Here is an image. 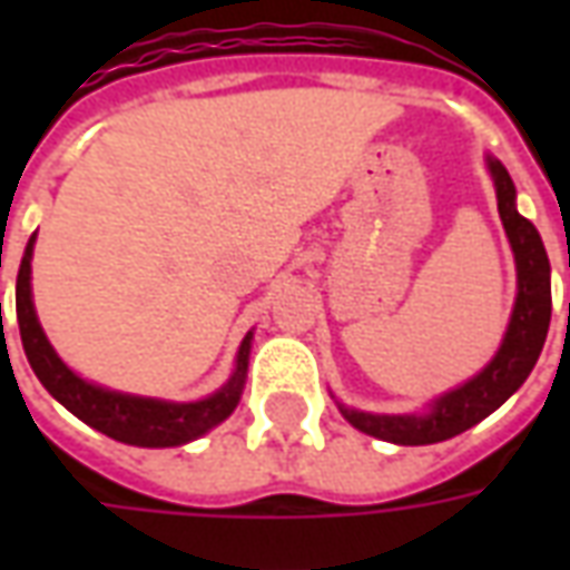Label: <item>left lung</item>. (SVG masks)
<instances>
[{
  "label": "left lung",
  "instance_id": "left-lung-1",
  "mask_svg": "<svg viewBox=\"0 0 570 570\" xmlns=\"http://www.w3.org/2000/svg\"><path fill=\"white\" fill-rule=\"evenodd\" d=\"M485 164L494 179L498 213L515 259V302L503 342L473 379L430 400L424 412L375 415L338 403V412L345 415L347 424H354L375 440L396 442V445H430V442L452 440L482 419H489L494 409H501L525 384L543 351L552 314L550 259L538 228L515 210V186L507 167L491 155H485Z\"/></svg>",
  "mask_w": 570,
  "mask_h": 570
}]
</instances>
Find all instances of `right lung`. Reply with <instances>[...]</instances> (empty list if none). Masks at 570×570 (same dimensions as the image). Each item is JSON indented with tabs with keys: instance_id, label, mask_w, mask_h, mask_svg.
Instances as JSON below:
<instances>
[{
	"instance_id": "1",
	"label": "right lung",
	"mask_w": 570,
	"mask_h": 570,
	"mask_svg": "<svg viewBox=\"0 0 570 570\" xmlns=\"http://www.w3.org/2000/svg\"><path fill=\"white\" fill-rule=\"evenodd\" d=\"M32 247H36V235L30 237V244L23 249L18 289H14L20 342H23V354L30 360L36 379L45 384V391L55 396L60 406H67L76 419L91 424L94 430H100L106 436L128 442V445H142V449L186 445V442L204 436L216 424H223L235 412L240 394H244V384H247L253 330L244 335V342L237 347L232 379L204 400L174 403V400H158V396L109 391L104 384L88 382L79 372L69 370L67 363L57 357L55 345L48 342L42 323L36 317V305H32Z\"/></svg>"
}]
</instances>
